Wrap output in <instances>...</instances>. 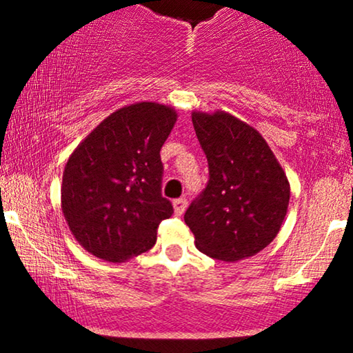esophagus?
<instances>
[{
  "instance_id": "34e87169",
  "label": "esophagus",
  "mask_w": 353,
  "mask_h": 353,
  "mask_svg": "<svg viewBox=\"0 0 353 353\" xmlns=\"http://www.w3.org/2000/svg\"><path fill=\"white\" fill-rule=\"evenodd\" d=\"M186 205H188L186 197H180V199H175V201H173V208H175V213L176 214L185 213Z\"/></svg>"
}]
</instances>
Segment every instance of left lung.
I'll return each mask as SVG.
<instances>
[{
  "label": "left lung",
  "instance_id": "left-lung-1",
  "mask_svg": "<svg viewBox=\"0 0 353 353\" xmlns=\"http://www.w3.org/2000/svg\"><path fill=\"white\" fill-rule=\"evenodd\" d=\"M208 162V183L191 202L185 223L207 256H253L280 231L290 185L268 143L253 127L223 111L192 113Z\"/></svg>",
  "mask_w": 353,
  "mask_h": 353
}]
</instances>
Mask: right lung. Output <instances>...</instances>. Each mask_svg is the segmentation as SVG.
Wrapping results in <instances>:
<instances>
[{
	"instance_id": "obj_1",
	"label": "right lung",
	"mask_w": 353,
	"mask_h": 353,
	"mask_svg": "<svg viewBox=\"0 0 353 353\" xmlns=\"http://www.w3.org/2000/svg\"><path fill=\"white\" fill-rule=\"evenodd\" d=\"M176 113L141 101L114 111L66 162L62 210L76 240L94 256L121 263L156 243L172 202L162 196L161 148Z\"/></svg>"
}]
</instances>
